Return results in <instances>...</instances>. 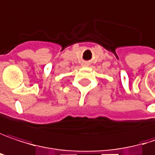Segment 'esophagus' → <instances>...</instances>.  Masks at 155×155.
Returning a JSON list of instances; mask_svg holds the SVG:
<instances>
[{
	"instance_id": "1",
	"label": "esophagus",
	"mask_w": 155,
	"mask_h": 155,
	"mask_svg": "<svg viewBox=\"0 0 155 155\" xmlns=\"http://www.w3.org/2000/svg\"><path fill=\"white\" fill-rule=\"evenodd\" d=\"M82 65L86 67V66H88V63H87V62H83V64H82Z\"/></svg>"
}]
</instances>
